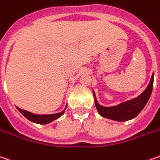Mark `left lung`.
<instances>
[{"label": "left lung", "mask_w": 160, "mask_h": 160, "mask_svg": "<svg viewBox=\"0 0 160 160\" xmlns=\"http://www.w3.org/2000/svg\"><path fill=\"white\" fill-rule=\"evenodd\" d=\"M153 80H154V75H152L151 76L147 88L139 96L110 107L100 105L96 99L95 92L92 90L94 103L97 109V112L101 116L117 122H126L135 118L143 110V108L145 107V105L148 102V99L152 92Z\"/></svg>", "instance_id": "obj_1"}]
</instances>
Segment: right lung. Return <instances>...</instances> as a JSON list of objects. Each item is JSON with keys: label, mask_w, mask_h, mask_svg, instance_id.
<instances>
[{"label": "right lung", "mask_w": 160, "mask_h": 160, "mask_svg": "<svg viewBox=\"0 0 160 160\" xmlns=\"http://www.w3.org/2000/svg\"><path fill=\"white\" fill-rule=\"evenodd\" d=\"M68 106V104H67ZM67 106L65 108V110L67 109ZM17 107V106H16ZM17 109L19 110L20 113L24 117H26L28 120H29L30 122H35L38 124H48L52 122L53 121L58 119L60 116H62L65 112V110L62 111L61 112H58V113H53V114H35V113H32L28 111H25V110H22L20 108L17 107Z\"/></svg>", "instance_id": "obj_1"}]
</instances>
